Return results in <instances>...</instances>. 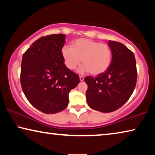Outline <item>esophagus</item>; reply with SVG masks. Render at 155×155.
I'll list each match as a JSON object with an SVG mask.
<instances>
[{"mask_svg":"<svg viewBox=\"0 0 155 155\" xmlns=\"http://www.w3.org/2000/svg\"><path fill=\"white\" fill-rule=\"evenodd\" d=\"M79 79H80L81 81H83L84 80V77H82V76H80V77H79Z\"/></svg>","mask_w":155,"mask_h":155,"instance_id":"obj_1","label":"esophagus"}]
</instances>
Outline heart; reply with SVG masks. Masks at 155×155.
Masks as SVG:
<instances>
[{"label":"heart","instance_id":"obj_1","mask_svg":"<svg viewBox=\"0 0 155 155\" xmlns=\"http://www.w3.org/2000/svg\"><path fill=\"white\" fill-rule=\"evenodd\" d=\"M61 54L65 64L70 70H74L81 64L83 66L81 72H90L93 75L106 72L112 61V50L108 44L87 38L73 41L71 47L64 46Z\"/></svg>","mask_w":155,"mask_h":155}]
</instances>
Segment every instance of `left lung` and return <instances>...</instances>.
Here are the masks:
<instances>
[{
	"label": "left lung",
	"instance_id": "left-lung-1",
	"mask_svg": "<svg viewBox=\"0 0 155 155\" xmlns=\"http://www.w3.org/2000/svg\"><path fill=\"white\" fill-rule=\"evenodd\" d=\"M112 61L106 72L98 77H87L86 98L88 105L96 111L109 113L127 103L135 90L137 68L133 52L122 43L109 41Z\"/></svg>",
	"mask_w": 155,
	"mask_h": 155
}]
</instances>
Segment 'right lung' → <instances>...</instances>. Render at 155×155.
<instances>
[{"label":"right lung","instance_id":"1","mask_svg":"<svg viewBox=\"0 0 155 155\" xmlns=\"http://www.w3.org/2000/svg\"><path fill=\"white\" fill-rule=\"evenodd\" d=\"M65 35L54 34L31 44L22 56L20 83L26 98L39 111L53 114L66 108L79 77L65 66L61 49Z\"/></svg>","mask_w":155,"mask_h":155}]
</instances>
